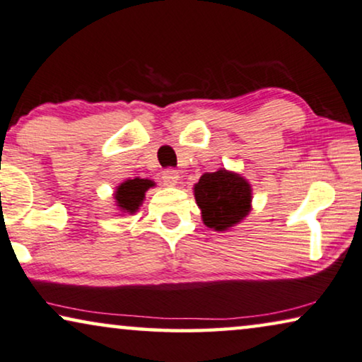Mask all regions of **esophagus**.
Listing matches in <instances>:
<instances>
[{
	"instance_id": "34e87169",
	"label": "esophagus",
	"mask_w": 362,
	"mask_h": 362,
	"mask_svg": "<svg viewBox=\"0 0 362 362\" xmlns=\"http://www.w3.org/2000/svg\"><path fill=\"white\" fill-rule=\"evenodd\" d=\"M180 180V175L179 172L174 170V169H165L162 172V182H164V185L167 187H175L177 183Z\"/></svg>"
}]
</instances>
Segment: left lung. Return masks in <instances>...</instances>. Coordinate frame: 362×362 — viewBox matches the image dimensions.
I'll return each instance as SVG.
<instances>
[{
	"label": "left lung",
	"instance_id": "1",
	"mask_svg": "<svg viewBox=\"0 0 362 362\" xmlns=\"http://www.w3.org/2000/svg\"><path fill=\"white\" fill-rule=\"evenodd\" d=\"M202 221L215 231L231 230L252 210V188L241 174L226 169L206 172L193 185Z\"/></svg>",
	"mask_w": 362,
	"mask_h": 362
}]
</instances>
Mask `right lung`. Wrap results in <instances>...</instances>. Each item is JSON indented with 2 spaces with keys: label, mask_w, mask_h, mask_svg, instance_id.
Masks as SVG:
<instances>
[{
  "label": "right lung",
  "mask_w": 362,
  "mask_h": 362,
  "mask_svg": "<svg viewBox=\"0 0 362 362\" xmlns=\"http://www.w3.org/2000/svg\"><path fill=\"white\" fill-rule=\"evenodd\" d=\"M152 187H156L154 180L139 179V177L121 182L113 193L115 206L119 215H134L144 202L146 192Z\"/></svg>",
  "instance_id": "add662e5"
}]
</instances>
